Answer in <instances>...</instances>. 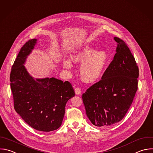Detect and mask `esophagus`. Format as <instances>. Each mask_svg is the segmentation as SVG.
I'll return each mask as SVG.
<instances>
[{
	"mask_svg": "<svg viewBox=\"0 0 153 153\" xmlns=\"http://www.w3.org/2000/svg\"><path fill=\"white\" fill-rule=\"evenodd\" d=\"M74 91H75V92H76V95H79V94H80L81 92H82L80 89L79 88H78V87L75 88Z\"/></svg>",
	"mask_w": 153,
	"mask_h": 153,
	"instance_id": "obj_1",
	"label": "esophagus"
}]
</instances>
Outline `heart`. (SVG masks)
I'll use <instances>...</instances> for the list:
<instances>
[{"label": "heart", "instance_id": "1", "mask_svg": "<svg viewBox=\"0 0 153 153\" xmlns=\"http://www.w3.org/2000/svg\"><path fill=\"white\" fill-rule=\"evenodd\" d=\"M72 61L81 64L80 75L86 82H92L97 80L102 73L108 61V55L105 52H96L95 48L88 44L77 50L71 56ZM64 68L70 70L72 67L70 59H64Z\"/></svg>", "mask_w": 153, "mask_h": 153}]
</instances>
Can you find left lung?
<instances>
[{"label":"left lung","mask_w":153,"mask_h":153,"mask_svg":"<svg viewBox=\"0 0 153 153\" xmlns=\"http://www.w3.org/2000/svg\"><path fill=\"white\" fill-rule=\"evenodd\" d=\"M114 59L101 79L82 95L86 115L97 127H110L129 109L137 90L139 68L126 43L118 37Z\"/></svg>","instance_id":"1"}]
</instances>
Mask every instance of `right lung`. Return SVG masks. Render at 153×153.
<instances>
[{
  "instance_id": "1",
  "label": "right lung",
  "mask_w": 153,
  "mask_h": 153,
  "mask_svg": "<svg viewBox=\"0 0 153 153\" xmlns=\"http://www.w3.org/2000/svg\"><path fill=\"white\" fill-rule=\"evenodd\" d=\"M36 39L21 48L10 74L14 109L34 129L48 132L61 126L67 101L75 95L71 84L55 77L34 79L23 64L36 44Z\"/></svg>"
}]
</instances>
